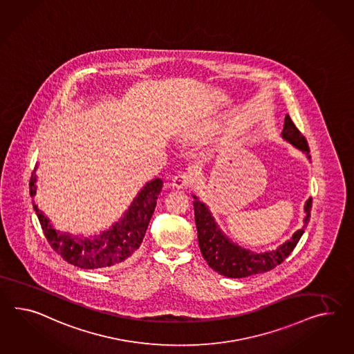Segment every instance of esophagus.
Wrapping results in <instances>:
<instances>
[{
    "instance_id": "1",
    "label": "esophagus",
    "mask_w": 354,
    "mask_h": 354,
    "mask_svg": "<svg viewBox=\"0 0 354 354\" xmlns=\"http://www.w3.org/2000/svg\"><path fill=\"white\" fill-rule=\"evenodd\" d=\"M191 183L190 173H180L173 178V189H187Z\"/></svg>"
}]
</instances>
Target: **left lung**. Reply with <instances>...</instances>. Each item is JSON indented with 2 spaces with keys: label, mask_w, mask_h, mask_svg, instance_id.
Wrapping results in <instances>:
<instances>
[{
  "label": "left lung",
  "mask_w": 354,
  "mask_h": 354,
  "mask_svg": "<svg viewBox=\"0 0 354 354\" xmlns=\"http://www.w3.org/2000/svg\"><path fill=\"white\" fill-rule=\"evenodd\" d=\"M281 136L285 141L290 142L291 145L297 147L303 154L307 155L308 160L310 159L308 142L300 133L299 129L295 127L289 115L285 117ZM192 198L195 199L194 212L200 252L208 263L209 267H212L219 274L230 279H241L258 273L267 272L283 262L294 250L300 237L304 234V228L308 225L312 208V199L309 198L304 205L306 216L303 218V227L295 231L289 240H286L273 250L255 253L253 250L245 249L243 246L234 243L222 231L207 204L200 201L196 195H192Z\"/></svg>",
  "instance_id": "obj_1"
}]
</instances>
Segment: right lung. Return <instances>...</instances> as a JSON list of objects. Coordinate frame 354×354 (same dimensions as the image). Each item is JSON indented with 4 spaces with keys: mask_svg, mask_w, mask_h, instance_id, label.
Here are the masks:
<instances>
[{
    "mask_svg": "<svg viewBox=\"0 0 354 354\" xmlns=\"http://www.w3.org/2000/svg\"><path fill=\"white\" fill-rule=\"evenodd\" d=\"M36 173L33 172L29 183L32 198L36 196ZM162 187L163 181L160 178L147 182L115 223H113L108 230L101 231L100 234L88 237L55 230L50 218L38 208L35 200L33 208L36 210L46 239L55 252L62 255L64 261L83 270L106 268L128 261L140 248Z\"/></svg>",
    "mask_w": 354,
    "mask_h": 354,
    "instance_id": "right-lung-1",
    "label": "right lung"
}]
</instances>
